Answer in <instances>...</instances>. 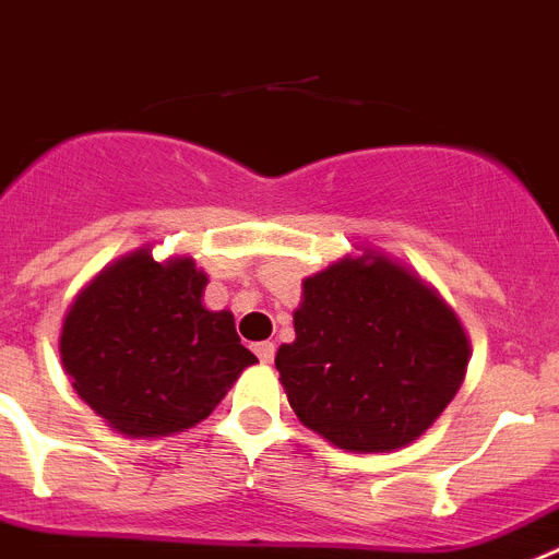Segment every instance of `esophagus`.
<instances>
[{
    "mask_svg": "<svg viewBox=\"0 0 559 559\" xmlns=\"http://www.w3.org/2000/svg\"><path fill=\"white\" fill-rule=\"evenodd\" d=\"M255 354H259L261 362H273L275 360V343L264 340V343H255Z\"/></svg>",
    "mask_w": 559,
    "mask_h": 559,
    "instance_id": "1",
    "label": "esophagus"
}]
</instances>
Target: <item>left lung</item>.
Here are the masks:
<instances>
[{"label": "left lung", "mask_w": 559, "mask_h": 559, "mask_svg": "<svg viewBox=\"0 0 559 559\" xmlns=\"http://www.w3.org/2000/svg\"><path fill=\"white\" fill-rule=\"evenodd\" d=\"M459 320L385 255L343 259L304 281L295 343L275 368L298 419L354 453L405 448L450 405L467 371Z\"/></svg>", "instance_id": "8db88e82"}]
</instances>
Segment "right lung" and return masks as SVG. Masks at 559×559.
I'll return each instance as SVG.
<instances>
[{"label": "right lung", "mask_w": 559, "mask_h": 559, "mask_svg": "<svg viewBox=\"0 0 559 559\" xmlns=\"http://www.w3.org/2000/svg\"><path fill=\"white\" fill-rule=\"evenodd\" d=\"M191 259H120L78 295L61 360L78 396L126 436H168L205 419L255 362L230 312H207Z\"/></svg>", "instance_id": "obj_1"}]
</instances>
